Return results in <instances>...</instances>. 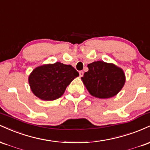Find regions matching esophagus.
Here are the masks:
<instances>
[{
  "label": "esophagus",
  "mask_w": 150,
  "mask_h": 150,
  "mask_svg": "<svg viewBox=\"0 0 150 150\" xmlns=\"http://www.w3.org/2000/svg\"><path fill=\"white\" fill-rule=\"evenodd\" d=\"M79 73H80V77H82V76H83V74H84V73L82 71H80L79 72Z\"/></svg>",
  "instance_id": "esophagus-1"
}]
</instances>
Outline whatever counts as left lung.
<instances>
[{"label": "left lung", "mask_w": 150, "mask_h": 150, "mask_svg": "<svg viewBox=\"0 0 150 150\" xmlns=\"http://www.w3.org/2000/svg\"><path fill=\"white\" fill-rule=\"evenodd\" d=\"M89 70L81 78L89 94L99 99L116 96L125 82L124 71L111 63L94 61L87 65Z\"/></svg>", "instance_id": "left-lung-1"}]
</instances>
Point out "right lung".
Listing matches in <instances>:
<instances>
[{"label": "right lung", "instance_id": "1", "mask_svg": "<svg viewBox=\"0 0 150 150\" xmlns=\"http://www.w3.org/2000/svg\"><path fill=\"white\" fill-rule=\"evenodd\" d=\"M79 73L72 65L60 62L37 67L29 75L28 81L34 95L44 101L60 98Z\"/></svg>", "mask_w": 150, "mask_h": 150}]
</instances>
